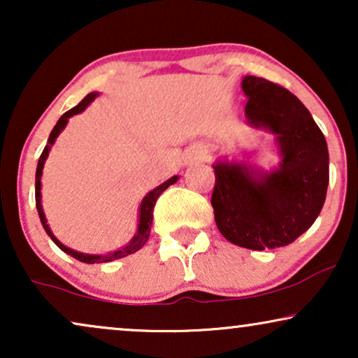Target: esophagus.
<instances>
[{"label":"esophagus","instance_id":"1","mask_svg":"<svg viewBox=\"0 0 358 358\" xmlns=\"http://www.w3.org/2000/svg\"><path fill=\"white\" fill-rule=\"evenodd\" d=\"M192 153H194V158H195V159H199V161H202V159L207 158V150H203V148H197V150H194Z\"/></svg>","mask_w":358,"mask_h":358}]
</instances>
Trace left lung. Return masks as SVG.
<instances>
[{
	"mask_svg": "<svg viewBox=\"0 0 358 358\" xmlns=\"http://www.w3.org/2000/svg\"><path fill=\"white\" fill-rule=\"evenodd\" d=\"M246 117L277 136L282 163L268 174L217 163L212 207L220 233L236 246L264 251L287 246L315 223L329 184L326 138L310 110L275 83L244 76Z\"/></svg>",
	"mask_w": 358,
	"mask_h": 358,
	"instance_id": "8db88e82",
	"label": "left lung"
}]
</instances>
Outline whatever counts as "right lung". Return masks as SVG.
Here are the masks:
<instances>
[{"mask_svg":"<svg viewBox=\"0 0 358 358\" xmlns=\"http://www.w3.org/2000/svg\"><path fill=\"white\" fill-rule=\"evenodd\" d=\"M97 94L96 92H90L85 99H83L80 104L73 107V109L66 110L65 114H63L60 119H58L57 125L53 127L52 134L50 136H48V141L45 145V148H43L41 158H38V164H37V171H36V207H37V212H38V217H41V222L43 224V229H45L48 236L52 238V241L57 244L58 248L62 249L63 252L70 254L71 257L78 259L80 262H85V264H99V262H110V261H115V259H120V257H125L129 256V254H134L138 251L140 248H143V244L148 241V236H150V228H151V223H153V208H155V203L156 200H158V197L161 194L164 192L166 189L169 187V185H173L176 180H178L179 178L178 176H173V178L166 180V182H163L159 185V187H156L151 190V192L146 195V197L141 200V205H140V223H138V231H136V234L134 236V239L127 244V246L124 249H119V251H114L110 254H106V256H92V254H83V252H78V251H73V249L63 246V244L58 241V239L53 236V233L50 231V228H48L47 224V220H45V215H43V210H42V203H41V178H42V169H43V163H45L47 156H48V151H50V146L53 145V141H55V138L58 135H60V131L65 129L66 122L70 117L80 114V112H83L86 109L87 106H90V102L94 101V97Z\"/></svg>","mask_w":358,"mask_h":358,"instance_id":"1","label":"right lung"}]
</instances>
